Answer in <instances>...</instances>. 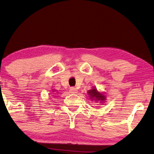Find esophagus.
Returning a JSON list of instances; mask_svg holds the SVG:
<instances>
[{
    "mask_svg": "<svg viewBox=\"0 0 154 154\" xmlns=\"http://www.w3.org/2000/svg\"><path fill=\"white\" fill-rule=\"evenodd\" d=\"M70 92L72 94H75V93H77L78 91H77V88H74V87H71V88H70Z\"/></svg>",
    "mask_w": 154,
    "mask_h": 154,
    "instance_id": "obj_1",
    "label": "esophagus"
}]
</instances>
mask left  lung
<instances>
[{
  "instance_id": "left-lung-1",
  "label": "left lung",
  "mask_w": 154,
  "mask_h": 154,
  "mask_svg": "<svg viewBox=\"0 0 154 154\" xmlns=\"http://www.w3.org/2000/svg\"><path fill=\"white\" fill-rule=\"evenodd\" d=\"M87 93L91 101H95V102H98L101 104H103L106 100V95H104V93L98 91L97 88H95V87H93L90 91H88Z\"/></svg>"
}]
</instances>
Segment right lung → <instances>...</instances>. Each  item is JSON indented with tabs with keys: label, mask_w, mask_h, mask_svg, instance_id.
Segmentation results:
<instances>
[{
	"label": "right lung",
	"mask_w": 154,
	"mask_h": 154,
	"mask_svg": "<svg viewBox=\"0 0 154 154\" xmlns=\"http://www.w3.org/2000/svg\"><path fill=\"white\" fill-rule=\"evenodd\" d=\"M54 91H54V90H53V89H52V92H54Z\"/></svg>",
	"instance_id": "add662e5"
}]
</instances>
